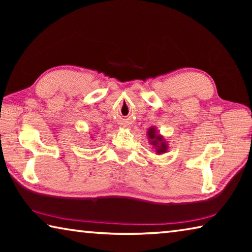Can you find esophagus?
Returning a JSON list of instances; mask_svg holds the SVG:
<instances>
[{
    "mask_svg": "<svg viewBox=\"0 0 252 252\" xmlns=\"http://www.w3.org/2000/svg\"><path fill=\"white\" fill-rule=\"evenodd\" d=\"M125 126H126V125H125Z\"/></svg>",
    "mask_w": 252,
    "mask_h": 252,
    "instance_id": "obj_1",
    "label": "esophagus"
}]
</instances>
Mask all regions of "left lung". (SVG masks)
Segmentation results:
<instances>
[{
    "label": "left lung",
    "mask_w": 252,
    "mask_h": 252,
    "mask_svg": "<svg viewBox=\"0 0 252 252\" xmlns=\"http://www.w3.org/2000/svg\"><path fill=\"white\" fill-rule=\"evenodd\" d=\"M149 142L152 146V149H155L157 155H162V153H165L169 149V144L165 141L164 136L160 134L159 132L157 131L156 126H151L148 129L147 132Z\"/></svg>",
    "instance_id": "8db88e82"
}]
</instances>
